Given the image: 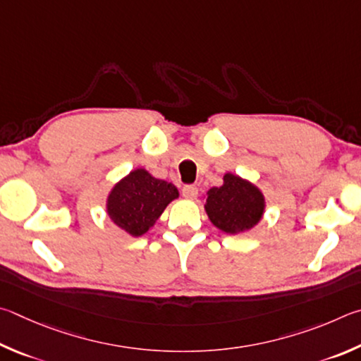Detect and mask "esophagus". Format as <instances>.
Returning a JSON list of instances; mask_svg holds the SVG:
<instances>
[{
    "label": "esophagus",
    "instance_id": "1",
    "mask_svg": "<svg viewBox=\"0 0 361 361\" xmlns=\"http://www.w3.org/2000/svg\"><path fill=\"white\" fill-rule=\"evenodd\" d=\"M182 195H184V198L187 200H195L198 197V188L195 185H185L182 188Z\"/></svg>",
    "mask_w": 361,
    "mask_h": 361
}]
</instances>
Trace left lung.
I'll use <instances>...</instances> for the list:
<instances>
[{"mask_svg":"<svg viewBox=\"0 0 361 361\" xmlns=\"http://www.w3.org/2000/svg\"><path fill=\"white\" fill-rule=\"evenodd\" d=\"M214 226L228 235L244 233L260 222L264 212V197L260 188L239 176L226 173L224 185L207 192L204 204Z\"/></svg>","mask_w":361,"mask_h":361,"instance_id":"8db88e82","label":"left lung"}]
</instances>
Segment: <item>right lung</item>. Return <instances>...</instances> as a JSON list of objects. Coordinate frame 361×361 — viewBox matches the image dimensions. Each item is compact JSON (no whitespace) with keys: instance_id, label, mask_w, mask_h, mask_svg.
<instances>
[{"instance_id":"1","label":"right lung","mask_w":361,"mask_h":361,"mask_svg":"<svg viewBox=\"0 0 361 361\" xmlns=\"http://www.w3.org/2000/svg\"><path fill=\"white\" fill-rule=\"evenodd\" d=\"M179 198L171 182L157 179L137 168L112 187L107 197V216L131 236H142L155 225L171 201Z\"/></svg>"}]
</instances>
